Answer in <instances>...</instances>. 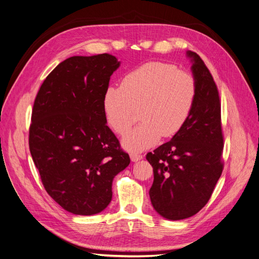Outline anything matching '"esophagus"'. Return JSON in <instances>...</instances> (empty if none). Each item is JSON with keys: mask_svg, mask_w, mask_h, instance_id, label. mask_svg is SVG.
<instances>
[{"mask_svg": "<svg viewBox=\"0 0 259 259\" xmlns=\"http://www.w3.org/2000/svg\"><path fill=\"white\" fill-rule=\"evenodd\" d=\"M142 158H143V156L140 155V154H137V153H131V154H130V159H131L133 162H137V161L141 160Z\"/></svg>", "mask_w": 259, "mask_h": 259, "instance_id": "34e87169", "label": "esophagus"}]
</instances>
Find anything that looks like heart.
Listing matches in <instances>:
<instances>
[{
    "label": "heart",
    "mask_w": 259,
    "mask_h": 259,
    "mask_svg": "<svg viewBox=\"0 0 259 259\" xmlns=\"http://www.w3.org/2000/svg\"><path fill=\"white\" fill-rule=\"evenodd\" d=\"M197 82L190 73L163 62H147L124 75L119 87L110 86L103 95L105 119L117 135L123 136L140 110L141 123L122 139L130 152L156 145L161 136L173 137L193 112Z\"/></svg>",
    "instance_id": "b5f03b06"
}]
</instances>
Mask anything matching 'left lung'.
I'll return each mask as SVG.
<instances>
[{"mask_svg":"<svg viewBox=\"0 0 259 259\" xmlns=\"http://www.w3.org/2000/svg\"><path fill=\"white\" fill-rule=\"evenodd\" d=\"M197 82L189 118L171 141L146 155L154 182L149 197L156 212L170 221L185 220L207 203L223 172L224 137L218 86L206 65L188 51Z\"/></svg>","mask_w":259,"mask_h":259,"instance_id":"obj_1","label":"left lung"}]
</instances>
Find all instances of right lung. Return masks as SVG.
Returning a JSON list of instances; mask_svg holds the SVG:
<instances>
[{
  "mask_svg": "<svg viewBox=\"0 0 259 259\" xmlns=\"http://www.w3.org/2000/svg\"><path fill=\"white\" fill-rule=\"evenodd\" d=\"M119 65L108 54L68 58L46 77L33 104L32 159L48 195L73 214L102 212L112 200L114 178L130 163L102 107Z\"/></svg>",
  "mask_w": 259,
  "mask_h": 259,
  "instance_id": "add662e5",
  "label": "right lung"
}]
</instances>
